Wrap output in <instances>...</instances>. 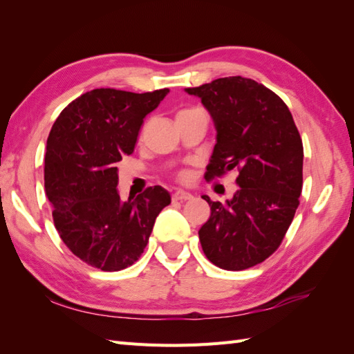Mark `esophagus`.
<instances>
[{"mask_svg": "<svg viewBox=\"0 0 354 354\" xmlns=\"http://www.w3.org/2000/svg\"><path fill=\"white\" fill-rule=\"evenodd\" d=\"M193 198V194L192 193H189V192H183V190H178V192H175L173 193V196H171V199L173 201H189V199H192Z\"/></svg>", "mask_w": 354, "mask_h": 354, "instance_id": "esophagus-1", "label": "esophagus"}]
</instances>
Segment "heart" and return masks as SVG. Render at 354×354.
Here are the masks:
<instances>
[{
	"label": "heart",
	"mask_w": 354,
	"mask_h": 354,
	"mask_svg": "<svg viewBox=\"0 0 354 354\" xmlns=\"http://www.w3.org/2000/svg\"><path fill=\"white\" fill-rule=\"evenodd\" d=\"M179 178H181V179H184V178H185V173H181V176H179Z\"/></svg>",
	"instance_id": "heart-1"
}]
</instances>
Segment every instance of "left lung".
<instances>
[{
    "label": "left lung",
    "mask_w": 354,
    "mask_h": 354,
    "mask_svg": "<svg viewBox=\"0 0 354 354\" xmlns=\"http://www.w3.org/2000/svg\"><path fill=\"white\" fill-rule=\"evenodd\" d=\"M212 115L216 146L205 179L237 171L239 190L225 202L202 196L212 216L199 230L202 251L213 265L243 270L280 246L303 190V141L286 103L242 76L185 88Z\"/></svg>",
    "instance_id": "8db88e82"
}]
</instances>
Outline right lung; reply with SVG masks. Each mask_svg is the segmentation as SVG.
Returning <instances> with one entry per match:
<instances>
[{
    "label": "right lung",
    "instance_id": "1",
    "mask_svg": "<svg viewBox=\"0 0 354 354\" xmlns=\"http://www.w3.org/2000/svg\"><path fill=\"white\" fill-rule=\"evenodd\" d=\"M99 88L82 94L53 124L45 152V193L68 250L89 266L115 272L140 259L156 216L170 204L161 185L123 202L117 162L131 155L142 120L167 95Z\"/></svg>",
    "mask_w": 354,
    "mask_h": 354
}]
</instances>
